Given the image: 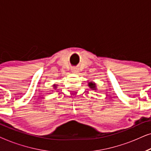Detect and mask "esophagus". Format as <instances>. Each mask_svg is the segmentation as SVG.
Masks as SVG:
<instances>
[{
    "mask_svg": "<svg viewBox=\"0 0 151 151\" xmlns=\"http://www.w3.org/2000/svg\"><path fill=\"white\" fill-rule=\"evenodd\" d=\"M71 71L73 72V73H78L79 72V69L77 67H73L71 69Z\"/></svg>",
    "mask_w": 151,
    "mask_h": 151,
    "instance_id": "esophagus-1",
    "label": "esophagus"
}]
</instances>
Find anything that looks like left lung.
Wrapping results in <instances>:
<instances>
[{
  "label": "left lung",
  "instance_id": "left-lung-1",
  "mask_svg": "<svg viewBox=\"0 0 151 151\" xmlns=\"http://www.w3.org/2000/svg\"><path fill=\"white\" fill-rule=\"evenodd\" d=\"M88 86H90V88H96V86H95V84L92 83V82H90V83H88Z\"/></svg>",
  "mask_w": 151,
  "mask_h": 151
}]
</instances>
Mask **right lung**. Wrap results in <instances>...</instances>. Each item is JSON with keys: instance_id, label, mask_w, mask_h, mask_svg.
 <instances>
[{"instance_id": "add662e5", "label": "right lung", "mask_w": 151, "mask_h": 151, "mask_svg": "<svg viewBox=\"0 0 151 151\" xmlns=\"http://www.w3.org/2000/svg\"><path fill=\"white\" fill-rule=\"evenodd\" d=\"M54 86H55V85H54Z\"/></svg>"}]
</instances>
